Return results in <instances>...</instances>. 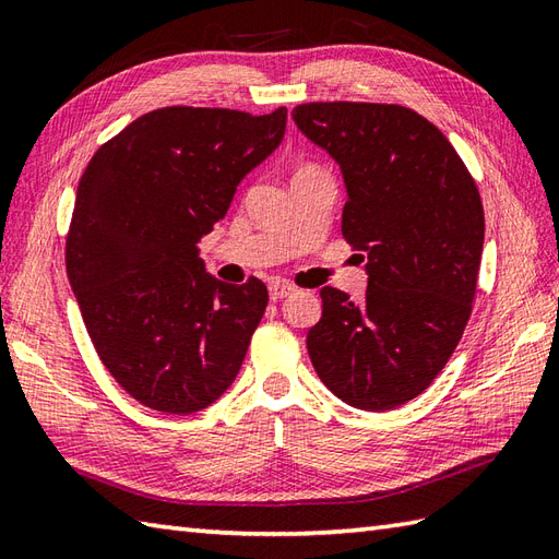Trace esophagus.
Masks as SVG:
<instances>
[{"instance_id":"obj_1","label":"esophagus","mask_w":559,"mask_h":559,"mask_svg":"<svg viewBox=\"0 0 559 559\" xmlns=\"http://www.w3.org/2000/svg\"><path fill=\"white\" fill-rule=\"evenodd\" d=\"M293 293H295V288L286 281H271L269 283V295H271L273 302L288 298V295H293Z\"/></svg>"}]
</instances>
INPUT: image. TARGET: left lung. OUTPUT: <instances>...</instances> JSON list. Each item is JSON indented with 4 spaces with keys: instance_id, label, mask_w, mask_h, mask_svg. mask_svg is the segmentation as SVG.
<instances>
[{
    "instance_id": "1",
    "label": "left lung",
    "mask_w": 559,
    "mask_h": 559,
    "mask_svg": "<svg viewBox=\"0 0 559 559\" xmlns=\"http://www.w3.org/2000/svg\"><path fill=\"white\" fill-rule=\"evenodd\" d=\"M293 120L341 165V233L370 276L360 302L319 293L310 360L348 406L391 411L432 384L468 324L485 237L478 187L449 139L403 105L305 103Z\"/></svg>"
}]
</instances>
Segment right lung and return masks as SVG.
Wrapping results in <instances>:
<instances>
[{"instance_id": "right-lung-1", "label": "right lung", "mask_w": 559, "mask_h": 559, "mask_svg": "<svg viewBox=\"0 0 559 559\" xmlns=\"http://www.w3.org/2000/svg\"><path fill=\"white\" fill-rule=\"evenodd\" d=\"M286 120L173 105L127 124L81 175L67 276L98 358L146 408L197 413L240 372L269 290L209 276L197 245Z\"/></svg>"}]
</instances>
